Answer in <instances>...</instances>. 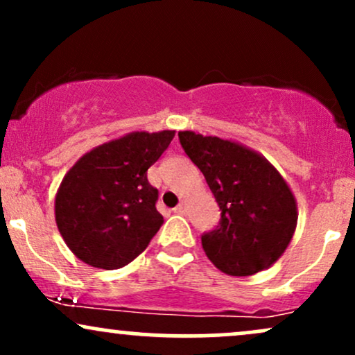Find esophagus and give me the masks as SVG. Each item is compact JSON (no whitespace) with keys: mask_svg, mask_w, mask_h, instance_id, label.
I'll return each instance as SVG.
<instances>
[{"mask_svg":"<svg viewBox=\"0 0 355 355\" xmlns=\"http://www.w3.org/2000/svg\"><path fill=\"white\" fill-rule=\"evenodd\" d=\"M175 214H185V210H187V207H185V202H180L178 203L177 207H175Z\"/></svg>","mask_w":355,"mask_h":355,"instance_id":"34e87169","label":"esophagus"}]
</instances>
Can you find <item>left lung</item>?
Wrapping results in <instances>:
<instances>
[{"label": "left lung", "mask_w": 355, "mask_h": 355, "mask_svg": "<svg viewBox=\"0 0 355 355\" xmlns=\"http://www.w3.org/2000/svg\"><path fill=\"white\" fill-rule=\"evenodd\" d=\"M190 160L200 168L222 218L202 237L210 262L223 274L247 277L274 266L297 227L291 185L262 153L235 140L178 132Z\"/></svg>", "instance_id": "obj_1"}]
</instances>
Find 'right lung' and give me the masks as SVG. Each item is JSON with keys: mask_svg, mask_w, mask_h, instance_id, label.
Here are the masks:
<instances>
[{"mask_svg": "<svg viewBox=\"0 0 355 355\" xmlns=\"http://www.w3.org/2000/svg\"><path fill=\"white\" fill-rule=\"evenodd\" d=\"M175 130L130 132L95 146L64 173L55 220L68 248L88 266L115 270L148 247L164 223L158 190L146 170L173 140Z\"/></svg>", "mask_w": 355, "mask_h": 355, "instance_id": "add662e5", "label": "right lung"}]
</instances>
